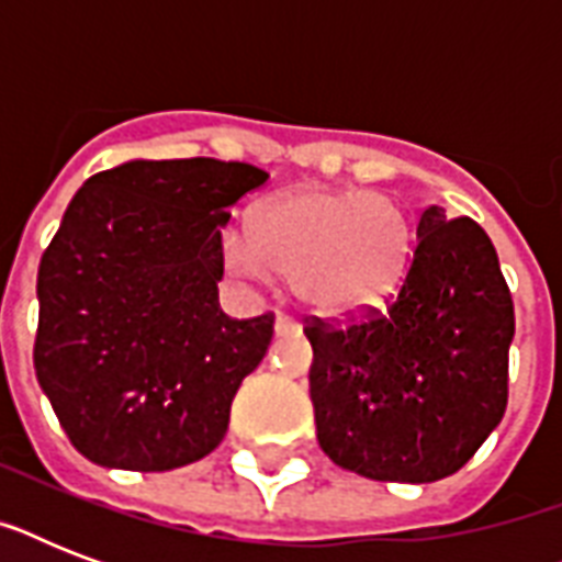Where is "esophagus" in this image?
Masks as SVG:
<instances>
[{
    "mask_svg": "<svg viewBox=\"0 0 562 562\" xmlns=\"http://www.w3.org/2000/svg\"><path fill=\"white\" fill-rule=\"evenodd\" d=\"M273 329H277V335H289V333H300L297 321H291V317L280 315L277 317V324H273Z\"/></svg>",
    "mask_w": 562,
    "mask_h": 562,
    "instance_id": "obj_1",
    "label": "esophagus"
}]
</instances>
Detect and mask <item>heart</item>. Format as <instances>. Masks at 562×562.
<instances>
[{"instance_id": "b5f03b06", "label": "heart", "mask_w": 562, "mask_h": 562, "mask_svg": "<svg viewBox=\"0 0 562 562\" xmlns=\"http://www.w3.org/2000/svg\"><path fill=\"white\" fill-rule=\"evenodd\" d=\"M414 227L391 194L306 187L254 212V227L221 233L229 277L268 282L285 273L294 297L315 315L344 317L382 303L408 271Z\"/></svg>"}]
</instances>
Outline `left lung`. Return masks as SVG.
I'll return each mask as SVG.
<instances>
[{
  "instance_id": "obj_1",
  "label": "left lung",
  "mask_w": 562,
  "mask_h": 562,
  "mask_svg": "<svg viewBox=\"0 0 562 562\" xmlns=\"http://www.w3.org/2000/svg\"><path fill=\"white\" fill-rule=\"evenodd\" d=\"M514 300L472 218L419 215L417 245L382 312L308 324L317 443L341 470L428 484L479 452L507 408Z\"/></svg>"
}]
</instances>
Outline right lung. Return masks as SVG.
<instances>
[{
	"instance_id": "add662e5",
	"label": "right lung",
	"mask_w": 562,
	"mask_h": 562,
	"mask_svg": "<svg viewBox=\"0 0 562 562\" xmlns=\"http://www.w3.org/2000/svg\"><path fill=\"white\" fill-rule=\"evenodd\" d=\"M265 180L250 162L127 160L66 206L40 259L34 370L83 458L162 472L224 440L273 315L218 308L221 227Z\"/></svg>"
}]
</instances>
